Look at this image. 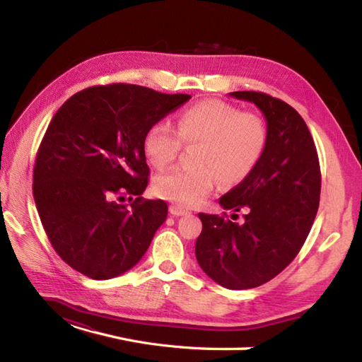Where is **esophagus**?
<instances>
[{"label":"esophagus","mask_w":362,"mask_h":362,"mask_svg":"<svg viewBox=\"0 0 362 362\" xmlns=\"http://www.w3.org/2000/svg\"><path fill=\"white\" fill-rule=\"evenodd\" d=\"M169 211H170V214H173V216H187V214H190L189 210H185V208H182V206L177 205V204L170 205V206H169Z\"/></svg>","instance_id":"obj_1"}]
</instances>
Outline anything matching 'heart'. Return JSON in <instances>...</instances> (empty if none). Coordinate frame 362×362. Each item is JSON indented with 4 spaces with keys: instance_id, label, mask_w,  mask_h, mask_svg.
Instances as JSON below:
<instances>
[{
    "instance_id": "obj_1",
    "label": "heart",
    "mask_w": 362,
    "mask_h": 362,
    "mask_svg": "<svg viewBox=\"0 0 362 362\" xmlns=\"http://www.w3.org/2000/svg\"><path fill=\"white\" fill-rule=\"evenodd\" d=\"M184 145H198L193 168H175L156 178L154 190L180 206L201 204L217 181L225 187L243 182L258 166L269 141L266 120L218 100L201 101L182 110L177 131L168 122L152 125L144 139L146 158L163 169Z\"/></svg>"
}]
</instances>
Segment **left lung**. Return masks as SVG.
I'll use <instances>...</instances> for the list:
<instances>
[{
  "mask_svg": "<svg viewBox=\"0 0 362 362\" xmlns=\"http://www.w3.org/2000/svg\"><path fill=\"white\" fill-rule=\"evenodd\" d=\"M229 96L259 108L269 141L254 172L218 201L225 210H247L245 222L199 213L194 254L218 286L246 290L279 275L299 254L319 210L322 175L310 129L291 105L262 92Z\"/></svg>",
  "mask_w": 362,
  "mask_h": 362,
  "instance_id": "obj_1",
  "label": "left lung"
}]
</instances>
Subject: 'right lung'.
I'll return each instance as SVG.
<instances>
[{"label":"right lung","instance_id":"obj_1","mask_svg":"<svg viewBox=\"0 0 362 362\" xmlns=\"http://www.w3.org/2000/svg\"><path fill=\"white\" fill-rule=\"evenodd\" d=\"M190 98L115 83L87 87L54 115L33 169V196L54 250L74 270L112 279L145 255L168 204L140 196L149 177L144 139Z\"/></svg>","mask_w":362,"mask_h":362}]
</instances>
